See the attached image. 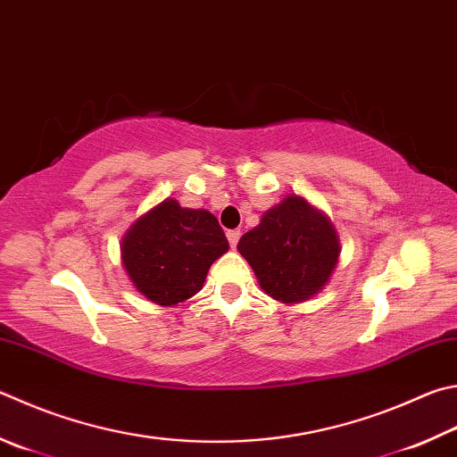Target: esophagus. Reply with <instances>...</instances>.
<instances>
[{
    "instance_id": "1",
    "label": "esophagus",
    "mask_w": 457,
    "mask_h": 457,
    "mask_svg": "<svg viewBox=\"0 0 457 457\" xmlns=\"http://www.w3.org/2000/svg\"><path fill=\"white\" fill-rule=\"evenodd\" d=\"M239 236H242V234H239L237 229H229V231H228V239H229V245H231V247L237 245Z\"/></svg>"
}]
</instances>
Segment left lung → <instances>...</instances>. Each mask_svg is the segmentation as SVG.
I'll list each match as a JSON object with an SVG mask.
<instances>
[{
	"instance_id": "obj_1",
	"label": "left lung",
	"mask_w": 457,
	"mask_h": 457,
	"mask_svg": "<svg viewBox=\"0 0 457 457\" xmlns=\"http://www.w3.org/2000/svg\"><path fill=\"white\" fill-rule=\"evenodd\" d=\"M257 284L281 303H302L329 284L339 262V236L326 213L302 195H286L237 244Z\"/></svg>"
}]
</instances>
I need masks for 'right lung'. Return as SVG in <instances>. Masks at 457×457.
<instances>
[{"label":"right lung","instance_id":"obj_1","mask_svg":"<svg viewBox=\"0 0 457 457\" xmlns=\"http://www.w3.org/2000/svg\"><path fill=\"white\" fill-rule=\"evenodd\" d=\"M228 250L213 213L181 207L168 197L123 234L121 263L139 294L170 308L200 292L212 263Z\"/></svg>","mask_w":457,"mask_h":457}]
</instances>
